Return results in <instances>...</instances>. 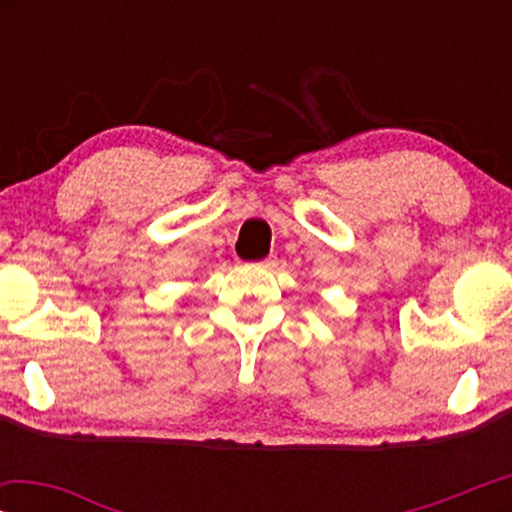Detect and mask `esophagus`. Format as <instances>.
Wrapping results in <instances>:
<instances>
[{
	"label": "esophagus",
	"instance_id": "esophagus-1",
	"mask_svg": "<svg viewBox=\"0 0 512 512\" xmlns=\"http://www.w3.org/2000/svg\"><path fill=\"white\" fill-rule=\"evenodd\" d=\"M258 268H265V270H272L277 265V258L275 256H268V258H263L261 263H256Z\"/></svg>",
	"mask_w": 512,
	"mask_h": 512
}]
</instances>
